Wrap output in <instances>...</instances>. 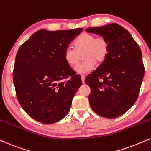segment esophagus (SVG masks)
Returning <instances> with one entry per match:
<instances>
[{"mask_svg":"<svg viewBox=\"0 0 151 151\" xmlns=\"http://www.w3.org/2000/svg\"><path fill=\"white\" fill-rule=\"evenodd\" d=\"M85 78H86V76H85L84 75L81 76V79H82V83L85 82Z\"/></svg>","mask_w":151,"mask_h":151,"instance_id":"esophagus-1","label":"esophagus"}]
</instances>
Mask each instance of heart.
Returning a JSON list of instances; mask_svg holds the SVG:
<instances>
[{
	"instance_id": "b5f03b06",
	"label": "heart",
	"mask_w": 151,
	"mask_h": 151,
	"mask_svg": "<svg viewBox=\"0 0 151 151\" xmlns=\"http://www.w3.org/2000/svg\"><path fill=\"white\" fill-rule=\"evenodd\" d=\"M75 47L68 46L65 50L64 56L69 66L76 67L79 63L81 55L85 60L76 67L78 73L84 74L91 71L95 65V61L102 62L108 53L109 43L102 36L96 37L93 34L83 32L74 43Z\"/></svg>"
}]
</instances>
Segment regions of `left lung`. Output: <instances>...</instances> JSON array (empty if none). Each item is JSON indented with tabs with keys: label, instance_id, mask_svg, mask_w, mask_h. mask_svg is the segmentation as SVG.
<instances>
[{
	"label": "left lung",
	"instance_id": "left-lung-1",
	"mask_svg": "<svg viewBox=\"0 0 151 151\" xmlns=\"http://www.w3.org/2000/svg\"><path fill=\"white\" fill-rule=\"evenodd\" d=\"M86 31L104 37L109 43L104 62L85 79L91 88L89 104L98 115L117 118L129 110L138 97L145 75L142 52L129 32L118 24Z\"/></svg>",
	"mask_w": 151,
	"mask_h": 151
}]
</instances>
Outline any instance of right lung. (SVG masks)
Here are the masks:
<instances>
[{
  "label": "right lung",
  "mask_w": 151,
  "mask_h": 151,
  "mask_svg": "<svg viewBox=\"0 0 151 151\" xmlns=\"http://www.w3.org/2000/svg\"><path fill=\"white\" fill-rule=\"evenodd\" d=\"M82 31L39 30L17 51L13 72L16 96L23 110L37 121L56 123L70 110L82 80L67 64L64 52Z\"/></svg>",
  "instance_id": "right-lung-1"
}]
</instances>
